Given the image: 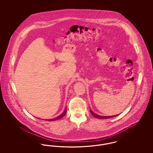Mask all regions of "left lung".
I'll list each match as a JSON object with an SVG mask.
<instances>
[{
  "mask_svg": "<svg viewBox=\"0 0 153 153\" xmlns=\"http://www.w3.org/2000/svg\"><path fill=\"white\" fill-rule=\"evenodd\" d=\"M90 112L92 114V115L94 116V117H96V118H99V119H108V118H111V117H117L118 115H115V116H111V117H102V116H99V115H97L96 114H95L94 112H93L91 110H90Z\"/></svg>",
  "mask_w": 153,
  "mask_h": 153,
  "instance_id": "left-lung-1",
  "label": "left lung"
}]
</instances>
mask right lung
<instances>
[{
	"label": "right lung",
	"mask_w": 153,
	"mask_h": 153,
	"mask_svg": "<svg viewBox=\"0 0 153 153\" xmlns=\"http://www.w3.org/2000/svg\"><path fill=\"white\" fill-rule=\"evenodd\" d=\"M66 113V108L65 109L64 111V112H63V113H62L61 115H60L59 116H58V117H56V118H54V119H49V120H49V121H55V120H59V119H61L62 117H64V116L65 115Z\"/></svg>",
	"instance_id": "1"
}]
</instances>
